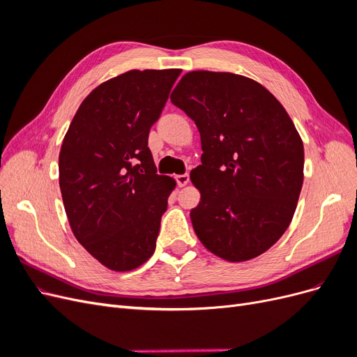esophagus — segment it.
<instances>
[{"mask_svg":"<svg viewBox=\"0 0 357 357\" xmlns=\"http://www.w3.org/2000/svg\"><path fill=\"white\" fill-rule=\"evenodd\" d=\"M176 180H177V185L180 188H183V186H186L188 183L190 181V177H189V174H178V176H176Z\"/></svg>","mask_w":357,"mask_h":357,"instance_id":"obj_1","label":"esophagus"}]
</instances>
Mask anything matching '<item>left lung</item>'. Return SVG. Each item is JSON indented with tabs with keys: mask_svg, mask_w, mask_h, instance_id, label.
Instances as JSON below:
<instances>
[{
	"mask_svg": "<svg viewBox=\"0 0 357 357\" xmlns=\"http://www.w3.org/2000/svg\"><path fill=\"white\" fill-rule=\"evenodd\" d=\"M171 102L201 135L202 165L190 172L198 238L229 262L265 253L290 225L304 181V144L284 107L261 83L214 71L183 75Z\"/></svg>",
	"mask_w": 357,
	"mask_h": 357,
	"instance_id": "obj_1",
	"label": "left lung"
}]
</instances>
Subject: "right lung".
<instances>
[{"label": "right lung", "instance_id": "obj_1", "mask_svg": "<svg viewBox=\"0 0 357 357\" xmlns=\"http://www.w3.org/2000/svg\"><path fill=\"white\" fill-rule=\"evenodd\" d=\"M181 70H131L80 104L59 153V188L71 231L112 271L153 255L176 180L156 174L149 132Z\"/></svg>", "mask_w": 357, "mask_h": 357}]
</instances>
